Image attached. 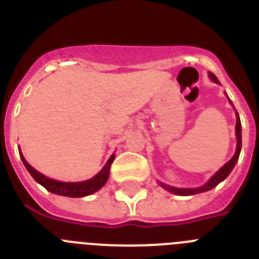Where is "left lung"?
Returning a JSON list of instances; mask_svg holds the SVG:
<instances>
[{
  "label": "left lung",
  "instance_id": "left-lung-1",
  "mask_svg": "<svg viewBox=\"0 0 259 259\" xmlns=\"http://www.w3.org/2000/svg\"><path fill=\"white\" fill-rule=\"evenodd\" d=\"M209 75H210V77H211L212 81H215V83H219L218 79H217V76H215L214 74H211V72H210ZM236 115H237V119H236V136H237L236 153H235V155L231 158L227 163L222 167L218 172L214 174V176H211V179H210L206 184H203L202 187H200V188H174V187H168V185L161 184L162 187H163L164 189H167V191L172 192V193L179 194V196H192V194H197V193H202V192L210 191V189H212L214 187H217V185H218L222 180L226 179V178L230 175V172L232 171L233 167H235V164H236L237 159H239L240 150H241V122H240L239 114L236 113Z\"/></svg>",
  "mask_w": 259,
  "mask_h": 259
}]
</instances>
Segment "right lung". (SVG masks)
<instances>
[{"instance_id":"obj_1","label":"right lung","mask_w":259,"mask_h":259,"mask_svg":"<svg viewBox=\"0 0 259 259\" xmlns=\"http://www.w3.org/2000/svg\"><path fill=\"white\" fill-rule=\"evenodd\" d=\"M20 158H22L23 163H24L26 168L28 170V172L31 174L32 178L49 192H52V193L54 194H59V196H66V197H84V196H89V194L95 193V192H97L98 189H101L102 187H104L105 183L109 179L110 166L113 163L115 155L113 154L109 158V161L106 162L104 168H102L95 178L87 180V182L80 183H63L49 179V178L44 176L42 174L38 172V171H36L35 168L24 159L22 153H20Z\"/></svg>"}]
</instances>
